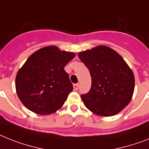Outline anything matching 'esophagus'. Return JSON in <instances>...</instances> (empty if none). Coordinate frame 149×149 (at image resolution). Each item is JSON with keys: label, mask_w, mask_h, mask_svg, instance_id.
Returning <instances> with one entry per match:
<instances>
[{"label": "esophagus", "mask_w": 149, "mask_h": 149, "mask_svg": "<svg viewBox=\"0 0 149 149\" xmlns=\"http://www.w3.org/2000/svg\"><path fill=\"white\" fill-rule=\"evenodd\" d=\"M74 87V89L75 90V91H77V89H78V88H79V85H78V84H74L73 85Z\"/></svg>", "instance_id": "1"}]
</instances>
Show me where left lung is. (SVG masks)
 <instances>
[{
    "mask_svg": "<svg viewBox=\"0 0 149 149\" xmlns=\"http://www.w3.org/2000/svg\"><path fill=\"white\" fill-rule=\"evenodd\" d=\"M78 57L91 76V90L81 95L86 107L102 116L123 110L132 100L135 77L121 55L108 46L98 45L81 52Z\"/></svg>",
    "mask_w": 149,
    "mask_h": 149,
    "instance_id": "obj_1",
    "label": "left lung"
}]
</instances>
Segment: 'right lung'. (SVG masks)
Listing matches in <instances>:
<instances>
[{"instance_id":"1","label":"right lung","mask_w":149,"mask_h":149,"mask_svg":"<svg viewBox=\"0 0 149 149\" xmlns=\"http://www.w3.org/2000/svg\"><path fill=\"white\" fill-rule=\"evenodd\" d=\"M74 56L53 45L32 54L16 76V91L22 104L39 115L59 110L73 90L64 67Z\"/></svg>"}]
</instances>
